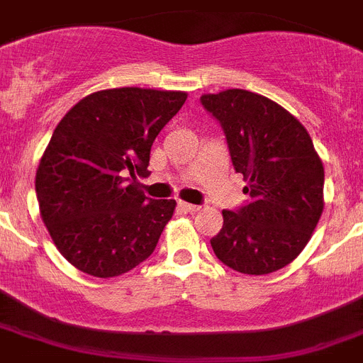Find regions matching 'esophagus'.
Returning a JSON list of instances; mask_svg holds the SVG:
<instances>
[{
  "label": "esophagus",
  "instance_id": "esophagus-1",
  "mask_svg": "<svg viewBox=\"0 0 363 363\" xmlns=\"http://www.w3.org/2000/svg\"><path fill=\"white\" fill-rule=\"evenodd\" d=\"M179 208H182L184 212H190V213H194L199 210V206H195V204H190V203H184V201H179Z\"/></svg>",
  "mask_w": 363,
  "mask_h": 363
}]
</instances>
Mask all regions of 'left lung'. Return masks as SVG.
<instances>
[{"mask_svg":"<svg viewBox=\"0 0 363 363\" xmlns=\"http://www.w3.org/2000/svg\"><path fill=\"white\" fill-rule=\"evenodd\" d=\"M225 129L230 157L250 201L223 210L212 248L250 276L276 272L307 247L323 212V164L303 124L274 100L245 89L201 96Z\"/></svg>","mask_w":363,"mask_h":363,"instance_id":"1","label":"left lung"}]
</instances>
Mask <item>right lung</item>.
Here are the masks:
<instances>
[{
	"label": "right lung",
	"mask_w": 363,
	"mask_h": 363,
	"mask_svg": "<svg viewBox=\"0 0 363 363\" xmlns=\"http://www.w3.org/2000/svg\"><path fill=\"white\" fill-rule=\"evenodd\" d=\"M186 99L184 91H96L56 125L36 195L50 239L72 267L115 277L153 254L177 203L147 199L135 179L150 173L153 140Z\"/></svg>",
	"instance_id": "add662e5"
}]
</instances>
